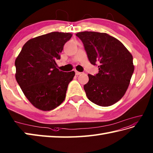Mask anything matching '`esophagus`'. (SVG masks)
Segmentation results:
<instances>
[{
	"mask_svg": "<svg viewBox=\"0 0 153 153\" xmlns=\"http://www.w3.org/2000/svg\"><path fill=\"white\" fill-rule=\"evenodd\" d=\"M81 74V73H80V72H79V71H75V74L76 76H78V75H79V74Z\"/></svg>",
	"mask_w": 153,
	"mask_h": 153,
	"instance_id": "esophagus-1",
	"label": "esophagus"
}]
</instances>
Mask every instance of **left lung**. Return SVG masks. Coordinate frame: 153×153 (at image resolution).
Returning <instances> with one entry per match:
<instances>
[{"instance_id":"1","label":"left lung","mask_w":153,"mask_h":153,"mask_svg":"<svg viewBox=\"0 0 153 153\" xmlns=\"http://www.w3.org/2000/svg\"><path fill=\"white\" fill-rule=\"evenodd\" d=\"M76 36L82 41L90 63L99 65L98 73L88 74L89 80L84 86L87 98L100 106L114 104L129 86L134 71L132 55L108 33L82 32Z\"/></svg>"}]
</instances>
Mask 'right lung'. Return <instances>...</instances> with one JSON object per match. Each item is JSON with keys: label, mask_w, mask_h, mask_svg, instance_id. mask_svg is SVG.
Returning a JSON list of instances; mask_svg holds the SVG:
<instances>
[{"label": "right lung", "mask_w": 153, "mask_h": 153, "mask_svg": "<svg viewBox=\"0 0 153 153\" xmlns=\"http://www.w3.org/2000/svg\"><path fill=\"white\" fill-rule=\"evenodd\" d=\"M73 34L53 32L28 40L15 61L16 79L26 97L36 108L53 110L65 100L74 71L56 68L65 43Z\"/></svg>", "instance_id": "obj_1"}]
</instances>
